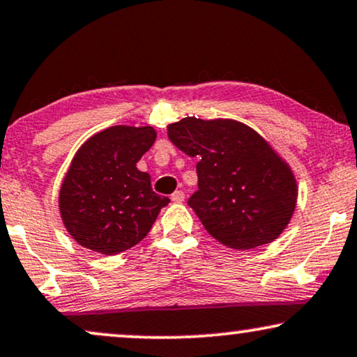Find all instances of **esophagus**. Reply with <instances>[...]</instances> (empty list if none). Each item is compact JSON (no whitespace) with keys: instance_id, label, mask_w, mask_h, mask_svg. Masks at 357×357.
I'll use <instances>...</instances> for the list:
<instances>
[{"instance_id":"34e87169","label":"esophagus","mask_w":357,"mask_h":357,"mask_svg":"<svg viewBox=\"0 0 357 357\" xmlns=\"http://www.w3.org/2000/svg\"><path fill=\"white\" fill-rule=\"evenodd\" d=\"M171 201L176 202V204H181L184 201V192L183 191L173 192V196H171Z\"/></svg>"}]
</instances>
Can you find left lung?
Segmentation results:
<instances>
[{"mask_svg": "<svg viewBox=\"0 0 357 357\" xmlns=\"http://www.w3.org/2000/svg\"><path fill=\"white\" fill-rule=\"evenodd\" d=\"M179 150L197 156V186L188 204L218 243L251 250L286 230L297 206L291 166L243 122L184 117L169 123Z\"/></svg>", "mask_w": 357, "mask_h": 357, "instance_id": "obj_1", "label": "left lung"}]
</instances>
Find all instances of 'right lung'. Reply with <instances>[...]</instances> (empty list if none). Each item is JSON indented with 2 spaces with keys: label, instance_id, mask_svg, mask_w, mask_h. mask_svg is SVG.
Instances as JSON below:
<instances>
[{
  "label": "right lung",
  "instance_id": "obj_1",
  "mask_svg": "<svg viewBox=\"0 0 357 357\" xmlns=\"http://www.w3.org/2000/svg\"><path fill=\"white\" fill-rule=\"evenodd\" d=\"M155 139L150 126H112L79 146L59 192L61 220L78 245L119 255L149 235L169 202L137 168Z\"/></svg>",
  "mask_w": 357,
  "mask_h": 357
}]
</instances>
